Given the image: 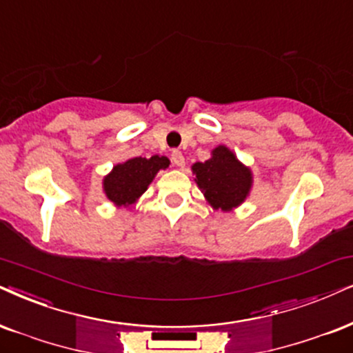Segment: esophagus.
<instances>
[{
  "label": "esophagus",
  "mask_w": 353,
  "mask_h": 353,
  "mask_svg": "<svg viewBox=\"0 0 353 353\" xmlns=\"http://www.w3.org/2000/svg\"><path fill=\"white\" fill-rule=\"evenodd\" d=\"M171 159H172V163L176 164L177 168H184L185 166V159H184V156H182V153H181L179 150H172Z\"/></svg>",
  "instance_id": "obj_1"
}]
</instances>
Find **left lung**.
Segmentation results:
<instances>
[{
	"mask_svg": "<svg viewBox=\"0 0 353 353\" xmlns=\"http://www.w3.org/2000/svg\"><path fill=\"white\" fill-rule=\"evenodd\" d=\"M195 182L215 210L231 212L246 200L252 187V172L226 146H216L212 158L192 166Z\"/></svg>",
	"mask_w": 353,
	"mask_h": 353,
	"instance_id": "obj_1",
	"label": "left lung"
}]
</instances>
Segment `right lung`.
Returning a JSON list of instances; mask_svg holds the SVG:
<instances>
[{"label": "right lung", "mask_w": 353, "mask_h": 353, "mask_svg": "<svg viewBox=\"0 0 353 353\" xmlns=\"http://www.w3.org/2000/svg\"><path fill=\"white\" fill-rule=\"evenodd\" d=\"M169 168L166 156L154 154L151 158H132L114 166L102 181L105 197L117 207H130L146 192L154 176Z\"/></svg>", "instance_id": "right-lung-1"}]
</instances>
